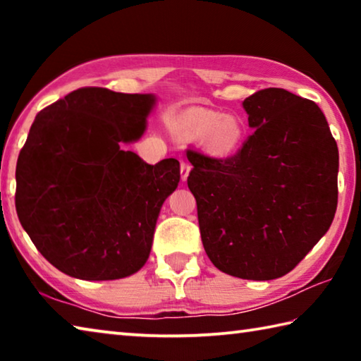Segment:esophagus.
<instances>
[{
    "label": "esophagus",
    "mask_w": 361,
    "mask_h": 361,
    "mask_svg": "<svg viewBox=\"0 0 361 361\" xmlns=\"http://www.w3.org/2000/svg\"><path fill=\"white\" fill-rule=\"evenodd\" d=\"M180 172H181V180L185 181L188 178L189 172H191V164H189L188 161H181L180 162Z\"/></svg>",
    "instance_id": "34e87169"
}]
</instances>
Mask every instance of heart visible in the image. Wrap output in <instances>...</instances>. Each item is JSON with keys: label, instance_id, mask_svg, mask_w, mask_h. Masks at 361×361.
I'll return each instance as SVG.
<instances>
[{"label": "heart", "instance_id": "b5f03b06", "mask_svg": "<svg viewBox=\"0 0 361 361\" xmlns=\"http://www.w3.org/2000/svg\"><path fill=\"white\" fill-rule=\"evenodd\" d=\"M180 127L188 137L202 138L205 148L215 156H231L245 135V127L237 116L204 108H191L183 113Z\"/></svg>", "mask_w": 361, "mask_h": 361}]
</instances>
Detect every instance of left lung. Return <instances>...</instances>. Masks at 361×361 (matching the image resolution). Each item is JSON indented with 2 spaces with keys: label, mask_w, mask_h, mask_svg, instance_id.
<instances>
[{
  "label": "left lung",
  "mask_w": 361,
  "mask_h": 361,
  "mask_svg": "<svg viewBox=\"0 0 361 361\" xmlns=\"http://www.w3.org/2000/svg\"><path fill=\"white\" fill-rule=\"evenodd\" d=\"M242 105L255 132L226 159L188 149V188L215 267L272 280L293 271L331 226L339 152L312 100L269 87Z\"/></svg>",
  "instance_id": "8db88e82"
}]
</instances>
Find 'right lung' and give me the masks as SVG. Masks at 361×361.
<instances>
[{
	"instance_id": "add662e5",
	"label": "right lung",
	"mask_w": 361,
	"mask_h": 361,
	"mask_svg": "<svg viewBox=\"0 0 361 361\" xmlns=\"http://www.w3.org/2000/svg\"><path fill=\"white\" fill-rule=\"evenodd\" d=\"M156 97L73 90L36 114L17 159L16 210L38 252L81 280L129 277L149 258L180 162L146 164L122 143L143 135Z\"/></svg>"
}]
</instances>
